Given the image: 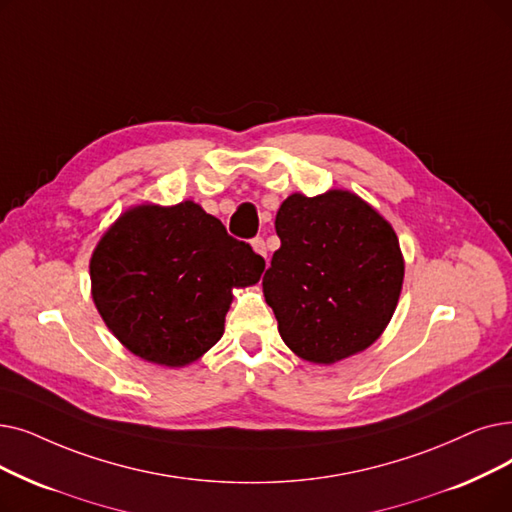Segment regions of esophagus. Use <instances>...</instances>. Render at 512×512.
Instances as JSON below:
<instances>
[{"instance_id":"obj_1","label":"esophagus","mask_w":512,"mask_h":512,"mask_svg":"<svg viewBox=\"0 0 512 512\" xmlns=\"http://www.w3.org/2000/svg\"><path fill=\"white\" fill-rule=\"evenodd\" d=\"M251 247H253V251H255V253H259L261 257L268 259V247H265V240H263L261 236H257V238H253V240H251Z\"/></svg>"}]
</instances>
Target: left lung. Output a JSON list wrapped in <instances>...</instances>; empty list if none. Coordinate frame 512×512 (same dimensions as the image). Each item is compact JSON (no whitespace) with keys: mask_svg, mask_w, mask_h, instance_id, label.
Segmentation results:
<instances>
[{"mask_svg":"<svg viewBox=\"0 0 512 512\" xmlns=\"http://www.w3.org/2000/svg\"><path fill=\"white\" fill-rule=\"evenodd\" d=\"M280 249L263 276L282 341L299 358L335 364L381 337L404 280L393 228L362 198L332 190L288 196Z\"/></svg>","mask_w":512,"mask_h":512,"instance_id":"obj_1","label":"left lung"}]
</instances>
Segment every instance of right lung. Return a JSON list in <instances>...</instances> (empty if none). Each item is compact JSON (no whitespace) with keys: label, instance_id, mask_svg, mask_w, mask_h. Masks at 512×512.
Instances as JSON below:
<instances>
[{"label":"right lung","instance_id":"1","mask_svg":"<svg viewBox=\"0 0 512 512\" xmlns=\"http://www.w3.org/2000/svg\"><path fill=\"white\" fill-rule=\"evenodd\" d=\"M251 244L192 201L142 205L110 228L92 255L94 303L113 335L140 358L186 366L224 335L234 286L261 278Z\"/></svg>","mask_w":512,"mask_h":512}]
</instances>
